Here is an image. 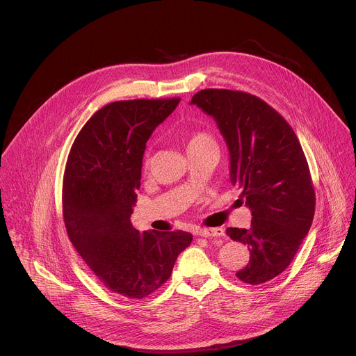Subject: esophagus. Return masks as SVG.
<instances>
[{
	"label": "esophagus",
	"instance_id": "1",
	"mask_svg": "<svg viewBox=\"0 0 356 356\" xmlns=\"http://www.w3.org/2000/svg\"><path fill=\"white\" fill-rule=\"evenodd\" d=\"M197 235L200 236H206V238H214V236H222L224 235V229L217 227V228H198Z\"/></svg>",
	"mask_w": 356,
	"mask_h": 356
}]
</instances>
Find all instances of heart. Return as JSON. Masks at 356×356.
I'll list each match as a JSON object with an SVG mask.
<instances>
[{
  "label": "heart",
  "instance_id": "b5f03b06",
  "mask_svg": "<svg viewBox=\"0 0 356 356\" xmlns=\"http://www.w3.org/2000/svg\"><path fill=\"white\" fill-rule=\"evenodd\" d=\"M206 145H216V143H214L213 138L209 134H206V132H197V134H194L190 138V140L187 143V149H193V147H198V146H206Z\"/></svg>",
  "mask_w": 356,
  "mask_h": 356
}]
</instances>
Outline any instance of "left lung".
Listing matches in <instances>:
<instances>
[{
  "label": "left lung",
  "mask_w": 356,
  "mask_h": 356,
  "mask_svg": "<svg viewBox=\"0 0 356 356\" xmlns=\"http://www.w3.org/2000/svg\"><path fill=\"white\" fill-rule=\"evenodd\" d=\"M190 104L217 122L229 152L231 183L242 188L252 213L249 229H227L250 252L236 277L265 283L287 269L310 231L316 193L307 159L287 121L257 95L207 88Z\"/></svg>",
  "instance_id": "1"
}]
</instances>
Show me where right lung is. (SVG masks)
I'll list each match as a JSON object with an SVG mask.
<instances>
[{"instance_id": "right-lung-1", "label": "right lung", "mask_w": 356, "mask_h": 356, "mask_svg": "<svg viewBox=\"0 0 356 356\" xmlns=\"http://www.w3.org/2000/svg\"><path fill=\"white\" fill-rule=\"evenodd\" d=\"M179 103L180 98L111 103L86 122L67 158V235L95 277L128 298L158 290L193 241L184 231L140 234L131 222L146 142Z\"/></svg>"}]
</instances>
